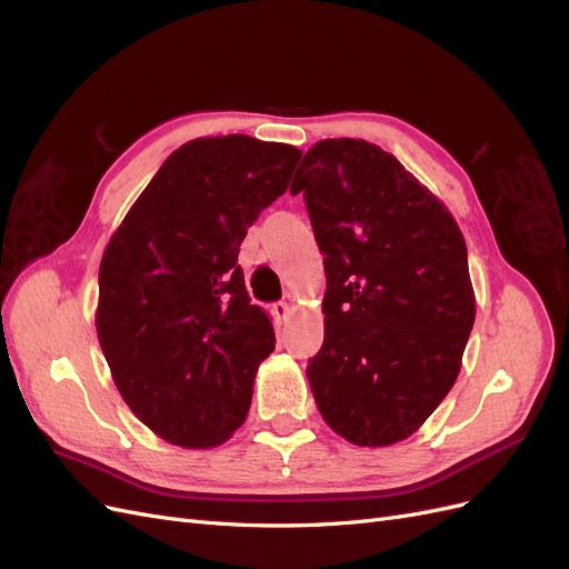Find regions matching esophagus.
I'll return each mask as SVG.
<instances>
[{
    "label": "esophagus",
    "instance_id": "34e87169",
    "mask_svg": "<svg viewBox=\"0 0 569 569\" xmlns=\"http://www.w3.org/2000/svg\"><path fill=\"white\" fill-rule=\"evenodd\" d=\"M289 316H291V306L287 301H280V303L272 306V318L278 322H284Z\"/></svg>",
    "mask_w": 569,
    "mask_h": 569
}]
</instances>
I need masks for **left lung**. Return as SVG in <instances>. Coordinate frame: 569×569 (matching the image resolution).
Instances as JSON below:
<instances>
[{
  "label": "left lung",
  "instance_id": "8db88e82",
  "mask_svg": "<svg viewBox=\"0 0 569 569\" xmlns=\"http://www.w3.org/2000/svg\"><path fill=\"white\" fill-rule=\"evenodd\" d=\"M299 192L327 274L325 341L306 368L320 416L356 446L403 441L451 391L475 325L462 232L366 140L313 144Z\"/></svg>",
  "mask_w": 569,
  "mask_h": 569
}]
</instances>
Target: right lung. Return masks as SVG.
Masks as SVG:
<instances>
[{
	"instance_id": "obj_1",
	"label": "right lung",
	"mask_w": 569,
	"mask_h": 569,
	"mask_svg": "<svg viewBox=\"0 0 569 569\" xmlns=\"http://www.w3.org/2000/svg\"><path fill=\"white\" fill-rule=\"evenodd\" d=\"M299 159L249 134L199 137L163 161L107 244L97 337L123 401L168 443L211 449L247 420L274 332L237 256Z\"/></svg>"
}]
</instances>
